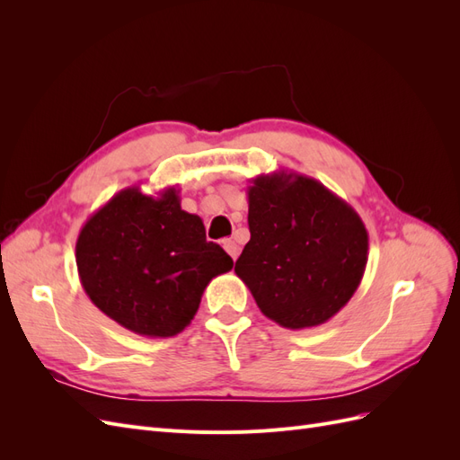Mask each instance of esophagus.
<instances>
[{"label":"esophagus","mask_w":460,"mask_h":460,"mask_svg":"<svg viewBox=\"0 0 460 460\" xmlns=\"http://www.w3.org/2000/svg\"><path fill=\"white\" fill-rule=\"evenodd\" d=\"M222 247L226 249V253L235 261L238 259V255H240V247H238V243H235L232 238H226L225 242H222Z\"/></svg>","instance_id":"34e87169"}]
</instances>
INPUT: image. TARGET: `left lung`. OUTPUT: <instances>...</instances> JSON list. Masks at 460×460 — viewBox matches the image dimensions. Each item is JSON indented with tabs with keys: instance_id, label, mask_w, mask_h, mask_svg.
Segmentation results:
<instances>
[{
	"instance_id": "1",
	"label": "left lung",
	"mask_w": 460,
	"mask_h": 460,
	"mask_svg": "<svg viewBox=\"0 0 460 460\" xmlns=\"http://www.w3.org/2000/svg\"><path fill=\"white\" fill-rule=\"evenodd\" d=\"M247 188L252 240L234 272L261 313L289 330L328 323L353 297L368 261L355 208L318 180L259 174Z\"/></svg>"
}]
</instances>
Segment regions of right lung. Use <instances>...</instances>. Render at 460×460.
Listing matches in <instances>:
<instances>
[{"mask_svg": "<svg viewBox=\"0 0 460 460\" xmlns=\"http://www.w3.org/2000/svg\"><path fill=\"white\" fill-rule=\"evenodd\" d=\"M174 186L159 198L130 186L86 220L76 240L80 284L97 309L146 338H171L196 316L207 284L234 261L207 242L203 220L180 207Z\"/></svg>", "mask_w": 460, "mask_h": 460, "instance_id": "right-lung-1", "label": "right lung"}]
</instances>
